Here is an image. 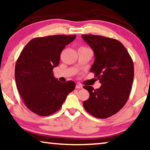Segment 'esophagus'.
<instances>
[{
	"label": "esophagus",
	"instance_id": "obj_1",
	"mask_svg": "<svg viewBox=\"0 0 150 150\" xmlns=\"http://www.w3.org/2000/svg\"><path fill=\"white\" fill-rule=\"evenodd\" d=\"M83 88V85H81V84L77 83L76 85V89H82Z\"/></svg>",
	"mask_w": 150,
	"mask_h": 150
}]
</instances>
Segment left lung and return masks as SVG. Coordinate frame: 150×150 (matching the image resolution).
Instances as JSON below:
<instances>
[{
  "label": "left lung",
  "instance_id": "8db88e82",
  "mask_svg": "<svg viewBox=\"0 0 150 150\" xmlns=\"http://www.w3.org/2000/svg\"><path fill=\"white\" fill-rule=\"evenodd\" d=\"M82 38L95 52L91 68L102 84L99 89L84 86L89 98L83 102L90 115L106 119L116 114L128 101L134 79V64L126 48L120 41L94 35Z\"/></svg>",
  "mask_w": 150,
  "mask_h": 150
}]
</instances>
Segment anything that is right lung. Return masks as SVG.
<instances>
[{"instance_id": "right-lung-1", "label": "right lung", "mask_w": 150, "mask_h": 150, "mask_svg": "<svg viewBox=\"0 0 150 150\" xmlns=\"http://www.w3.org/2000/svg\"><path fill=\"white\" fill-rule=\"evenodd\" d=\"M75 38V35L35 38L20 53L15 67L16 86L24 104L34 113L44 117L54 113L75 89L74 82L61 83L52 73L62 50Z\"/></svg>"}]
</instances>
